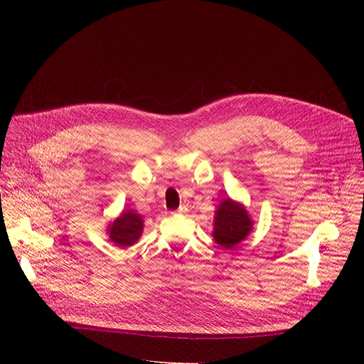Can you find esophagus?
<instances>
[{
	"instance_id": "34e87169",
	"label": "esophagus",
	"mask_w": 364,
	"mask_h": 364,
	"mask_svg": "<svg viewBox=\"0 0 364 364\" xmlns=\"http://www.w3.org/2000/svg\"><path fill=\"white\" fill-rule=\"evenodd\" d=\"M186 211H187V208H186V206H184V205H183V206H180V208H178V213H180V214H184V213H186Z\"/></svg>"
}]
</instances>
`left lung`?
I'll return each instance as SVG.
<instances>
[{
    "label": "left lung",
    "instance_id": "8db88e82",
    "mask_svg": "<svg viewBox=\"0 0 364 364\" xmlns=\"http://www.w3.org/2000/svg\"><path fill=\"white\" fill-rule=\"evenodd\" d=\"M254 221L242 202L225 198L217 206L213 237L224 250H233L252 232Z\"/></svg>",
    "mask_w": 364,
    "mask_h": 364
}]
</instances>
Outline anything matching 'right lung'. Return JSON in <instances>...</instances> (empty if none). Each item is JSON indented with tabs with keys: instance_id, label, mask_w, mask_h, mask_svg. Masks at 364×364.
Returning a JSON list of instances; mask_svg holds the SVG:
<instances>
[{
	"instance_id": "add662e5",
	"label": "right lung",
	"mask_w": 364,
	"mask_h": 364,
	"mask_svg": "<svg viewBox=\"0 0 364 364\" xmlns=\"http://www.w3.org/2000/svg\"><path fill=\"white\" fill-rule=\"evenodd\" d=\"M144 220L134 209H124V211L109 223L106 227V235L118 247H127L137 243L143 235Z\"/></svg>"
}]
</instances>
